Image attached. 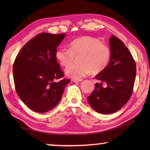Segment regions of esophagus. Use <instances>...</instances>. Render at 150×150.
Segmentation results:
<instances>
[{
	"label": "esophagus",
	"mask_w": 150,
	"mask_h": 150,
	"mask_svg": "<svg viewBox=\"0 0 150 150\" xmlns=\"http://www.w3.org/2000/svg\"><path fill=\"white\" fill-rule=\"evenodd\" d=\"M81 81H83V79H73V82H74V83H78V82Z\"/></svg>",
	"instance_id": "obj_1"
}]
</instances>
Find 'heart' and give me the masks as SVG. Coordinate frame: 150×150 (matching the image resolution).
I'll return each instance as SVG.
<instances>
[{"label":"heart","mask_w":150,"mask_h":150,"mask_svg":"<svg viewBox=\"0 0 150 150\" xmlns=\"http://www.w3.org/2000/svg\"><path fill=\"white\" fill-rule=\"evenodd\" d=\"M79 56V64L65 69V74L74 79H80L92 73L98 74L104 71L111 58V50L107 44L99 39L91 36H82L71 41L69 49L60 48L55 52L57 60L63 67H67Z\"/></svg>","instance_id":"heart-1"}]
</instances>
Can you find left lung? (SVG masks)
I'll use <instances>...</instances> for the list:
<instances>
[{"label":"left lung","instance_id":"8db88e82","mask_svg":"<svg viewBox=\"0 0 150 150\" xmlns=\"http://www.w3.org/2000/svg\"><path fill=\"white\" fill-rule=\"evenodd\" d=\"M111 58L109 64L96 76L100 82L87 100L96 112L110 114L126 104L133 91L136 63L128 48L115 35L110 38Z\"/></svg>","mask_w":150,"mask_h":150}]
</instances>
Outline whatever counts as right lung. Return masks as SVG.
Here are the masks:
<instances>
[{"instance_id":"add662e5","label":"right lung","mask_w":150,"mask_h":150,"mask_svg":"<svg viewBox=\"0 0 150 150\" xmlns=\"http://www.w3.org/2000/svg\"><path fill=\"white\" fill-rule=\"evenodd\" d=\"M65 35L46 33L37 35L16 57L13 66L16 91L35 112H45L55 107L70 82L63 78L64 73L55 57L57 46Z\"/></svg>"}]
</instances>
